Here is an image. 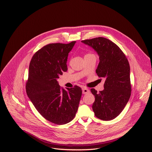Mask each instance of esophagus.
<instances>
[{
  "mask_svg": "<svg viewBox=\"0 0 152 152\" xmlns=\"http://www.w3.org/2000/svg\"><path fill=\"white\" fill-rule=\"evenodd\" d=\"M89 92H90V91H89L88 89L86 88H82V93H83V94H87V93H88Z\"/></svg>",
  "mask_w": 152,
  "mask_h": 152,
  "instance_id": "esophagus-1",
  "label": "esophagus"
}]
</instances>
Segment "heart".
Returning a JSON list of instances; mask_svg holds the SVG:
<instances>
[{"instance_id":"obj_1","label":"heart","mask_w":152,"mask_h":152,"mask_svg":"<svg viewBox=\"0 0 152 152\" xmlns=\"http://www.w3.org/2000/svg\"><path fill=\"white\" fill-rule=\"evenodd\" d=\"M93 55V54L89 53H87V54H86V55H85V56H87V55Z\"/></svg>"}]
</instances>
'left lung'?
Instances as JSON below:
<instances>
[{
  "label": "left lung",
  "instance_id": "1",
  "mask_svg": "<svg viewBox=\"0 0 152 152\" xmlns=\"http://www.w3.org/2000/svg\"><path fill=\"white\" fill-rule=\"evenodd\" d=\"M93 48L99 56L96 73L105 79L104 90L99 93L91 89L95 97L92 108L98 118L109 121L123 110L131 95L130 66L126 55L111 40L97 37L82 41Z\"/></svg>",
  "mask_w": 152,
  "mask_h": 152
}]
</instances>
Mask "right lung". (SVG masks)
I'll use <instances>...</instances> for the list:
<instances>
[{
    "mask_svg": "<svg viewBox=\"0 0 152 152\" xmlns=\"http://www.w3.org/2000/svg\"><path fill=\"white\" fill-rule=\"evenodd\" d=\"M75 42L45 46L34 55L29 64L26 93L38 112L58 125L75 118L82 96L79 86L75 85L67 91L57 80L59 75L67 71V57Z\"/></svg>",
    "mask_w": 152,
    "mask_h": 152,
    "instance_id": "1",
    "label": "right lung"
}]
</instances>
